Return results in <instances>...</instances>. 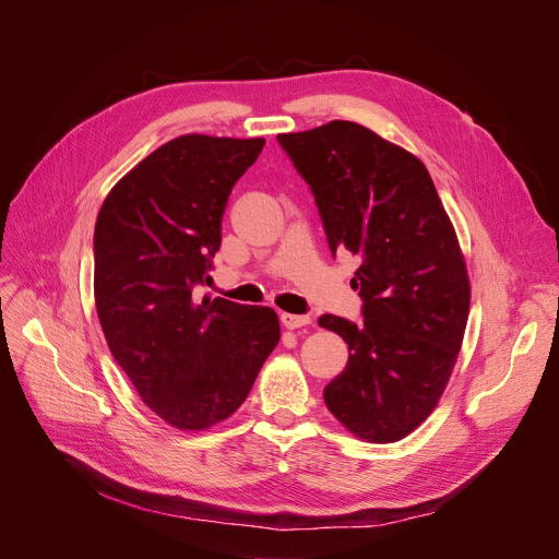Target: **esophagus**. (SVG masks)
<instances>
[{
    "label": "esophagus",
    "instance_id": "34e87169",
    "mask_svg": "<svg viewBox=\"0 0 559 559\" xmlns=\"http://www.w3.org/2000/svg\"><path fill=\"white\" fill-rule=\"evenodd\" d=\"M312 319L308 317V314H289V312H283L281 314V323L285 325V328H289V330H296V328H304V325H308Z\"/></svg>",
    "mask_w": 559,
    "mask_h": 559
}]
</instances>
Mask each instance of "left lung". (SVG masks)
Instances as JSON below:
<instances>
[{
	"mask_svg": "<svg viewBox=\"0 0 559 559\" xmlns=\"http://www.w3.org/2000/svg\"><path fill=\"white\" fill-rule=\"evenodd\" d=\"M276 139L310 186L332 258H359L361 321L319 317L350 350L323 400L355 436L400 440L431 414L463 342L469 283L452 222L425 164L364 126Z\"/></svg>",
	"mask_w": 559,
	"mask_h": 559,
	"instance_id": "obj_1",
	"label": "left lung"
}]
</instances>
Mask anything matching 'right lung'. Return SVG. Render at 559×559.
<instances>
[{"label":"right lung","instance_id":"add662e5","mask_svg":"<svg viewBox=\"0 0 559 559\" xmlns=\"http://www.w3.org/2000/svg\"><path fill=\"white\" fill-rule=\"evenodd\" d=\"M263 145L173 139L109 191L96 219L94 296L107 346L177 429L229 418L281 340L272 308L195 296L211 281L231 189Z\"/></svg>","mask_w":559,"mask_h":559}]
</instances>
